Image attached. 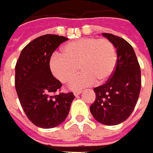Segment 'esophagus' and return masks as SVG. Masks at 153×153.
Instances as JSON below:
<instances>
[{"label": "esophagus", "mask_w": 153, "mask_h": 153, "mask_svg": "<svg viewBox=\"0 0 153 153\" xmlns=\"http://www.w3.org/2000/svg\"><path fill=\"white\" fill-rule=\"evenodd\" d=\"M82 93V91H75L74 92V95L75 96H78Z\"/></svg>", "instance_id": "34e87169"}]
</instances>
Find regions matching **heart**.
<instances>
[{
	"instance_id": "heart-1",
	"label": "heart",
	"mask_w": 153,
	"mask_h": 153,
	"mask_svg": "<svg viewBox=\"0 0 153 153\" xmlns=\"http://www.w3.org/2000/svg\"><path fill=\"white\" fill-rule=\"evenodd\" d=\"M118 55L112 42L107 39L82 38L66 44L62 54L55 53L50 60L53 75L62 83H68L78 72L82 73L71 83L72 90L108 81L116 69Z\"/></svg>"
}]
</instances>
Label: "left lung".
Masks as SVG:
<instances>
[{
    "mask_svg": "<svg viewBox=\"0 0 153 153\" xmlns=\"http://www.w3.org/2000/svg\"><path fill=\"white\" fill-rule=\"evenodd\" d=\"M114 44L118 61L111 78L93 89L96 94L90 111L94 119L106 126H116L126 120L133 112L141 91V68L132 46L124 39L102 33Z\"/></svg>",
    "mask_w": 153,
    "mask_h": 153,
    "instance_id": "1",
    "label": "left lung"
}]
</instances>
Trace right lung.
Instances as JSON below:
<instances>
[{"label":"right lung","instance_id":"obj_1","mask_svg":"<svg viewBox=\"0 0 153 153\" xmlns=\"http://www.w3.org/2000/svg\"><path fill=\"white\" fill-rule=\"evenodd\" d=\"M64 36L45 34L27 45L15 67V88L23 111L36 126L50 129L66 119L75 98L72 93L52 95L62 84L51 73L50 60Z\"/></svg>","mask_w":153,"mask_h":153}]
</instances>
